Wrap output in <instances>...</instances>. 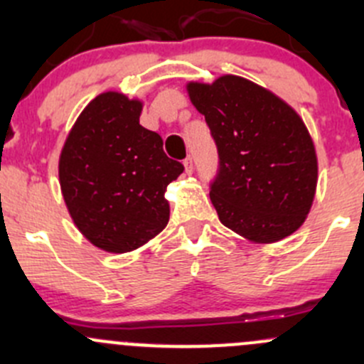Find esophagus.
<instances>
[{"instance_id": "obj_1", "label": "esophagus", "mask_w": 364, "mask_h": 364, "mask_svg": "<svg viewBox=\"0 0 364 364\" xmlns=\"http://www.w3.org/2000/svg\"><path fill=\"white\" fill-rule=\"evenodd\" d=\"M183 164H185L186 174H192V172H193V160H192V156H186V159L183 160Z\"/></svg>"}]
</instances>
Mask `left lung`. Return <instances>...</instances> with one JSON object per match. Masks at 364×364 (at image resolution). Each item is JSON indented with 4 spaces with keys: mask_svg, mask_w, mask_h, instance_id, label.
<instances>
[{
    "mask_svg": "<svg viewBox=\"0 0 364 364\" xmlns=\"http://www.w3.org/2000/svg\"><path fill=\"white\" fill-rule=\"evenodd\" d=\"M188 95L218 151L209 197L220 222L257 243L291 236L317 186V155L303 119L277 95L237 75L190 82Z\"/></svg>",
    "mask_w": 364,
    "mask_h": 364,
    "instance_id": "8db88e82",
    "label": "left lung"
}]
</instances>
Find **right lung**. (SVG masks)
Listing matches in <instances>:
<instances>
[{
    "label": "right lung",
    "mask_w": 364,
    "mask_h": 364,
    "mask_svg": "<svg viewBox=\"0 0 364 364\" xmlns=\"http://www.w3.org/2000/svg\"><path fill=\"white\" fill-rule=\"evenodd\" d=\"M142 104L107 91L77 117L60 156V185L77 229L111 253L148 243L168 222L164 192L185 167L139 124Z\"/></svg>",
    "instance_id": "1"
}]
</instances>
